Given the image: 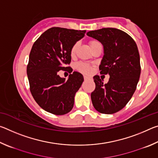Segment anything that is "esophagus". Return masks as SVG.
I'll list each match as a JSON object with an SVG mask.
<instances>
[{"mask_svg": "<svg viewBox=\"0 0 158 158\" xmlns=\"http://www.w3.org/2000/svg\"><path fill=\"white\" fill-rule=\"evenodd\" d=\"M84 80H85V81H86V80H90V79H91V78H90V77H86V76H84Z\"/></svg>", "mask_w": 158, "mask_h": 158, "instance_id": "1", "label": "esophagus"}]
</instances>
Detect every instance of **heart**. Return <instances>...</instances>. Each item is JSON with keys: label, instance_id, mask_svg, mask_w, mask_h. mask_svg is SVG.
<instances>
[{"label": "heart", "instance_id": "heart-1", "mask_svg": "<svg viewBox=\"0 0 158 158\" xmlns=\"http://www.w3.org/2000/svg\"><path fill=\"white\" fill-rule=\"evenodd\" d=\"M98 43H100V42H99L98 40H90L89 41V44H90V48H91V49ZM78 48H79V42H75V43L72 46L70 49V56L72 57L75 56L77 50H78ZM76 69L79 72H80V73L85 74H89L90 72H91V66L89 65L88 63H83V62H80L77 63L76 65Z\"/></svg>", "mask_w": 158, "mask_h": 158}]
</instances>
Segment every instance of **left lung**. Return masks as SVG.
I'll return each instance as SVG.
<instances>
[{"label": "left lung", "mask_w": 158, "mask_h": 158, "mask_svg": "<svg viewBox=\"0 0 158 158\" xmlns=\"http://www.w3.org/2000/svg\"><path fill=\"white\" fill-rule=\"evenodd\" d=\"M104 46L105 54L99 66L101 74H109L107 84L100 76L91 93L93 105L101 114H112L125 107L132 98L141 74L140 57L137 44L125 32L104 28L87 33Z\"/></svg>", "instance_id": "8db88e82"}]
</instances>
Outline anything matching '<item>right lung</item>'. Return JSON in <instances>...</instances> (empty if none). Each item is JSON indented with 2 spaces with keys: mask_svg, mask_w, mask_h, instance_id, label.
Wrapping results in <instances>:
<instances>
[{
  "mask_svg": "<svg viewBox=\"0 0 158 158\" xmlns=\"http://www.w3.org/2000/svg\"><path fill=\"white\" fill-rule=\"evenodd\" d=\"M86 31L53 27L34 42L29 55L27 75L32 95L44 110L64 115L73 108L75 93L84 77L77 72L61 78L59 70L70 68V49L84 36Z\"/></svg>",
  "mask_w": 158,
  "mask_h": 158,
  "instance_id": "obj_1",
  "label": "right lung"
}]
</instances>
